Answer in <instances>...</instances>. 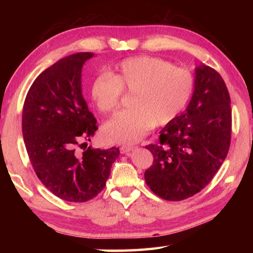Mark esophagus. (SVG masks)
Instances as JSON below:
<instances>
[{
	"mask_svg": "<svg viewBox=\"0 0 253 253\" xmlns=\"http://www.w3.org/2000/svg\"><path fill=\"white\" fill-rule=\"evenodd\" d=\"M132 146H122L121 147V153L122 154H128L130 151H132Z\"/></svg>",
	"mask_w": 253,
	"mask_h": 253,
	"instance_id": "34e87169",
	"label": "esophagus"
}]
</instances>
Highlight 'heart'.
<instances>
[{
	"label": "heart",
	"instance_id": "1",
	"mask_svg": "<svg viewBox=\"0 0 253 253\" xmlns=\"http://www.w3.org/2000/svg\"><path fill=\"white\" fill-rule=\"evenodd\" d=\"M193 75L163 59L136 57L124 60L108 75L90 84V98L102 114H114L123 91L131 93V109L118 114L104 127L106 140L115 144L139 142L153 126L174 121L190 101Z\"/></svg>",
	"mask_w": 253,
	"mask_h": 253
}]
</instances>
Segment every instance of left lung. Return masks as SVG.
Segmentation results:
<instances>
[{
    "mask_svg": "<svg viewBox=\"0 0 253 253\" xmlns=\"http://www.w3.org/2000/svg\"><path fill=\"white\" fill-rule=\"evenodd\" d=\"M230 104L219 72L205 65L196 68L194 92L186 110L163 128L160 143L146 146L154 161L145 181L153 193L182 201L211 182L230 148Z\"/></svg>",
    "mask_w": 253,
    "mask_h": 253,
    "instance_id": "1",
    "label": "left lung"
}]
</instances>
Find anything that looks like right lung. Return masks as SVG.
I'll use <instances>...</instances> for the list:
<instances>
[{
	"instance_id": "add662e5",
	"label": "right lung",
	"mask_w": 253,
	"mask_h": 253,
	"mask_svg": "<svg viewBox=\"0 0 253 253\" xmlns=\"http://www.w3.org/2000/svg\"><path fill=\"white\" fill-rule=\"evenodd\" d=\"M92 57L79 52L60 59L37 77L23 105V139L34 172L68 202H87L99 194L119 156L117 147L85 144L98 129L81 92V69Z\"/></svg>"
}]
</instances>
